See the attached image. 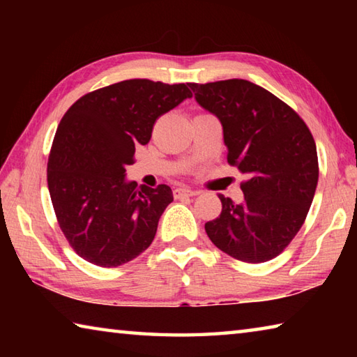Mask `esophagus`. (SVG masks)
<instances>
[{
	"mask_svg": "<svg viewBox=\"0 0 357 357\" xmlns=\"http://www.w3.org/2000/svg\"><path fill=\"white\" fill-rule=\"evenodd\" d=\"M173 193H174V198H183V197H195L200 192L187 189V187H178V189L173 190Z\"/></svg>",
	"mask_w": 357,
	"mask_h": 357,
	"instance_id": "esophagus-1",
	"label": "esophagus"
}]
</instances>
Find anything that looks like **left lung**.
<instances>
[{"label": "left lung", "mask_w": 357, "mask_h": 357, "mask_svg": "<svg viewBox=\"0 0 357 357\" xmlns=\"http://www.w3.org/2000/svg\"><path fill=\"white\" fill-rule=\"evenodd\" d=\"M219 118L228 164L249 179L239 204L219 195L222 213L204 225L213 244L245 263L275 258L304 223L318 184L317 144L291 107L258 84L231 78L189 83Z\"/></svg>", "instance_id": "8db88e82"}]
</instances>
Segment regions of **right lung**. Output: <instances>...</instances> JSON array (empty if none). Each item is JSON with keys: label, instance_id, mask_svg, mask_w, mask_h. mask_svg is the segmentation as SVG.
<instances>
[{"label": "right lung", "instance_id": "obj_1", "mask_svg": "<svg viewBox=\"0 0 357 357\" xmlns=\"http://www.w3.org/2000/svg\"><path fill=\"white\" fill-rule=\"evenodd\" d=\"M192 98L189 84L134 78L84 94L59 123L47 165L48 192L66 239L100 268H116L153 243L173 192L126 178L155 119Z\"/></svg>", "mask_w": 357, "mask_h": 357}]
</instances>
